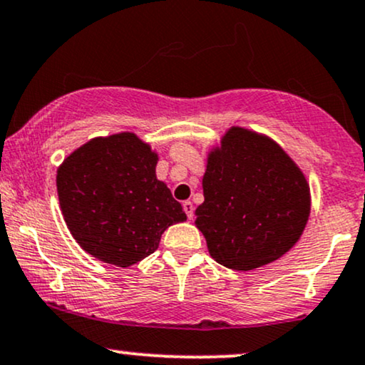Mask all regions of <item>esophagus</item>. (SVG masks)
<instances>
[{"label":"esophagus","mask_w":365,"mask_h":365,"mask_svg":"<svg viewBox=\"0 0 365 365\" xmlns=\"http://www.w3.org/2000/svg\"><path fill=\"white\" fill-rule=\"evenodd\" d=\"M183 210H185V214H187L188 219L194 217V204H192L190 200L183 202Z\"/></svg>","instance_id":"obj_1"}]
</instances>
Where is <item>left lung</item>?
<instances>
[{
	"label": "left lung",
	"mask_w": 365,
	"mask_h": 365,
	"mask_svg": "<svg viewBox=\"0 0 365 365\" xmlns=\"http://www.w3.org/2000/svg\"><path fill=\"white\" fill-rule=\"evenodd\" d=\"M195 225L210 257L248 272L279 260L311 212L306 175L269 135L232 125L209 149Z\"/></svg>",
	"instance_id": "left-lung-1"
}]
</instances>
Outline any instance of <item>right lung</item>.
I'll use <instances>...</instances> for the list:
<instances>
[{
    "mask_svg": "<svg viewBox=\"0 0 365 365\" xmlns=\"http://www.w3.org/2000/svg\"><path fill=\"white\" fill-rule=\"evenodd\" d=\"M158 153L134 133L90 139L64 158L56 175L64 222L96 260L134 265L155 253L170 226L187 221L156 177Z\"/></svg>",
    "mask_w": 365,
    "mask_h": 365,
    "instance_id": "right-lung-1",
    "label": "right lung"
}]
</instances>
